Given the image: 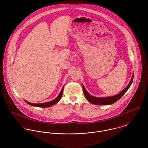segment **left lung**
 <instances>
[{"instance_id":"1","label":"left lung","mask_w":148,"mask_h":148,"mask_svg":"<svg viewBox=\"0 0 148 148\" xmlns=\"http://www.w3.org/2000/svg\"><path fill=\"white\" fill-rule=\"evenodd\" d=\"M133 77H134V73L132 75V79H131L130 82H129V84L127 85V87L124 90H123L121 92H120L119 94H117L115 96L106 97H96L91 96L86 91V90L84 86L83 85V84H82L85 97L89 103H90L93 104L99 105V106H106V105L112 104L114 103L115 102H116L117 101H118L128 90V89L129 88V87L130 86V85L133 82Z\"/></svg>"}]
</instances>
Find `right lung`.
Instances as JSON below:
<instances>
[{
  "label": "right lung",
  "mask_w": 148,
  "mask_h": 148,
  "mask_svg": "<svg viewBox=\"0 0 148 148\" xmlns=\"http://www.w3.org/2000/svg\"><path fill=\"white\" fill-rule=\"evenodd\" d=\"M64 86L59 93V95H58V96L54 99L52 101H51L49 102H47V103H39V104H34V103H29L25 100H24L27 104H28L30 106H37V107H40V108H47V107H49L51 106H53L56 104H57L59 100L61 99L62 97V95H63V92Z\"/></svg>",
  "instance_id": "right-lung-1"
}]
</instances>
